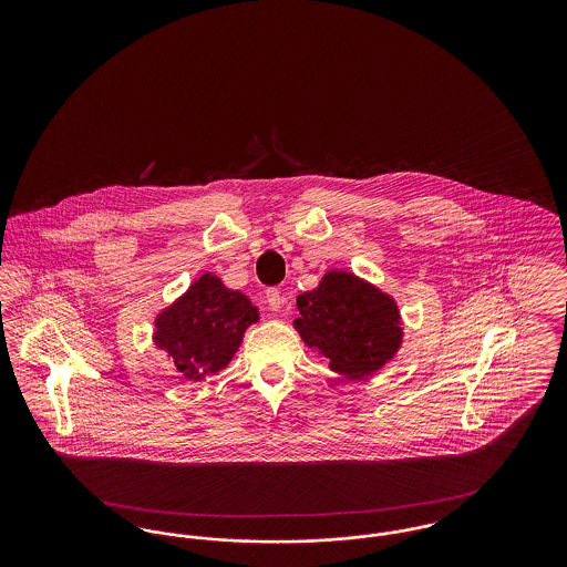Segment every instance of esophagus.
I'll list each match as a JSON object with an SVG mask.
<instances>
[{
	"label": "esophagus",
	"mask_w": 567,
	"mask_h": 567,
	"mask_svg": "<svg viewBox=\"0 0 567 567\" xmlns=\"http://www.w3.org/2000/svg\"><path fill=\"white\" fill-rule=\"evenodd\" d=\"M266 299H268V306H270V310H280V306L285 303V297H282V293L278 291V289H268L266 291Z\"/></svg>",
	"instance_id": "1"
}]
</instances>
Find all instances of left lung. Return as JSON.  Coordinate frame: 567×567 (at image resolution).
<instances>
[{"label":"left lung","instance_id":"obj_1","mask_svg":"<svg viewBox=\"0 0 567 567\" xmlns=\"http://www.w3.org/2000/svg\"><path fill=\"white\" fill-rule=\"evenodd\" d=\"M297 331L329 359L333 372L368 377L402 340L398 306L347 271H329L315 291L297 297Z\"/></svg>","mask_w":567,"mask_h":567}]
</instances>
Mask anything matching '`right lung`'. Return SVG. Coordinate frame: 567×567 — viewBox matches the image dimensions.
<instances>
[{"label": "right lung", "instance_id": "add662e5", "mask_svg": "<svg viewBox=\"0 0 567 567\" xmlns=\"http://www.w3.org/2000/svg\"><path fill=\"white\" fill-rule=\"evenodd\" d=\"M257 319V308L243 293L206 274L157 319L155 340L185 377L216 374L238 351L244 329Z\"/></svg>", "mask_w": 567, "mask_h": 567}]
</instances>
